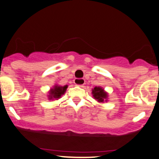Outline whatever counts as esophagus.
Listing matches in <instances>:
<instances>
[{"label":"esophagus","mask_w":159,"mask_h":159,"mask_svg":"<svg viewBox=\"0 0 159 159\" xmlns=\"http://www.w3.org/2000/svg\"><path fill=\"white\" fill-rule=\"evenodd\" d=\"M74 83L77 86H82L83 85H84L85 83V80L84 79H82V78H76L74 80Z\"/></svg>","instance_id":"1"}]
</instances>
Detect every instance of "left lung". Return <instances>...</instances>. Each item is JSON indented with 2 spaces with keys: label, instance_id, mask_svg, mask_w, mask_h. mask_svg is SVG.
<instances>
[{
  "label": "left lung",
  "instance_id": "obj_1",
  "mask_svg": "<svg viewBox=\"0 0 159 159\" xmlns=\"http://www.w3.org/2000/svg\"><path fill=\"white\" fill-rule=\"evenodd\" d=\"M93 94L95 99L99 102H104V100L107 98V94L101 87H95L94 89H93Z\"/></svg>",
  "mask_w": 159,
  "mask_h": 159
}]
</instances>
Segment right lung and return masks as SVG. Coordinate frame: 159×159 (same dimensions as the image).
<instances>
[{
	"label": "right lung",
	"instance_id": "add662e5",
	"mask_svg": "<svg viewBox=\"0 0 159 159\" xmlns=\"http://www.w3.org/2000/svg\"><path fill=\"white\" fill-rule=\"evenodd\" d=\"M67 86H54V89H52L50 91V95H49V99H53V98H59L65 93Z\"/></svg>",
	"mask_w": 159,
	"mask_h": 159
}]
</instances>
